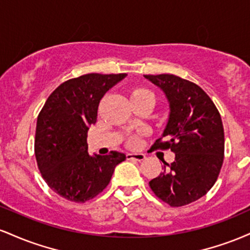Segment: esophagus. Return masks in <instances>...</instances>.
I'll list each match as a JSON object with an SVG mask.
<instances>
[{
  "instance_id": "34e87169",
  "label": "esophagus",
  "mask_w": 250,
  "mask_h": 250,
  "mask_svg": "<svg viewBox=\"0 0 250 250\" xmlns=\"http://www.w3.org/2000/svg\"><path fill=\"white\" fill-rule=\"evenodd\" d=\"M127 159L128 160H135V161H143L146 159L145 154H136V153H128L127 154Z\"/></svg>"
}]
</instances>
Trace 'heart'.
<instances>
[{
    "mask_svg": "<svg viewBox=\"0 0 250 250\" xmlns=\"http://www.w3.org/2000/svg\"><path fill=\"white\" fill-rule=\"evenodd\" d=\"M139 96H154V95L150 90H148V89H145V88L135 89L133 94H131V99H134V97H139ZM135 142H136V140L134 139L133 141H131V143H135Z\"/></svg>",
    "mask_w": 250,
    "mask_h": 250,
    "instance_id": "obj_1",
    "label": "heart"
}]
</instances>
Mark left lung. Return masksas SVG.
<instances>
[{
	"label": "left lung",
	"mask_w": 250,
	"mask_h": 250,
	"mask_svg": "<svg viewBox=\"0 0 250 250\" xmlns=\"http://www.w3.org/2000/svg\"><path fill=\"white\" fill-rule=\"evenodd\" d=\"M143 76L169 103L167 125L154 147L175 154L174 162H163V171L149 186L169 206L181 207L207 194L217 180L225 155L222 121L210 97L195 83L170 74Z\"/></svg>",
	"instance_id": "obj_1"
}]
</instances>
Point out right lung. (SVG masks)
<instances>
[{"mask_svg":"<svg viewBox=\"0 0 250 250\" xmlns=\"http://www.w3.org/2000/svg\"><path fill=\"white\" fill-rule=\"evenodd\" d=\"M127 74H87L60 84L37 117L35 156L47 185L71 202L93 199L125 160L120 151L89 155L87 134L96 123L100 101Z\"/></svg>","mask_w":250,"mask_h":250,"instance_id":"obj_1","label":"right lung"}]
</instances>
